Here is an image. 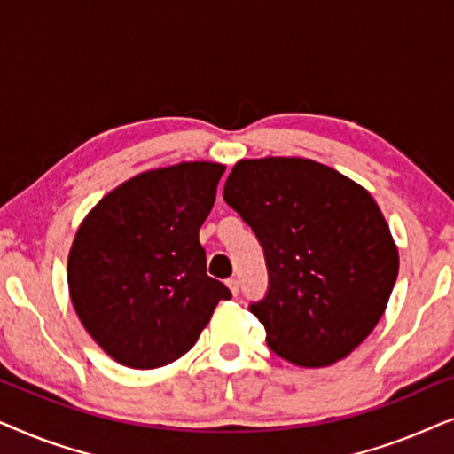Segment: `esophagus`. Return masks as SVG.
I'll use <instances>...</instances> for the list:
<instances>
[{
    "label": "esophagus",
    "instance_id": "34e87169",
    "mask_svg": "<svg viewBox=\"0 0 454 454\" xmlns=\"http://www.w3.org/2000/svg\"><path fill=\"white\" fill-rule=\"evenodd\" d=\"M227 287L233 295L239 294V281H238V278H227Z\"/></svg>",
    "mask_w": 454,
    "mask_h": 454
}]
</instances>
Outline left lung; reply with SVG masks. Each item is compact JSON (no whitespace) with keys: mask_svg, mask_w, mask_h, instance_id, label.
Wrapping results in <instances>:
<instances>
[{"mask_svg":"<svg viewBox=\"0 0 454 454\" xmlns=\"http://www.w3.org/2000/svg\"><path fill=\"white\" fill-rule=\"evenodd\" d=\"M223 198L256 233L269 269L250 312L277 356L325 368L374 331L399 275V250L368 190L309 159L238 160Z\"/></svg>","mask_w":454,"mask_h":454,"instance_id":"left-lung-1","label":"left lung"}]
</instances>
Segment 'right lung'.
I'll use <instances>...</instances> for the list:
<instances>
[{
	"mask_svg": "<svg viewBox=\"0 0 454 454\" xmlns=\"http://www.w3.org/2000/svg\"><path fill=\"white\" fill-rule=\"evenodd\" d=\"M225 165L145 171L80 223L67 287L80 322L117 364L153 370L188 353L231 291L207 275L198 231Z\"/></svg>",
	"mask_w": 454,
	"mask_h": 454,
	"instance_id": "1",
	"label": "right lung"
}]
</instances>
